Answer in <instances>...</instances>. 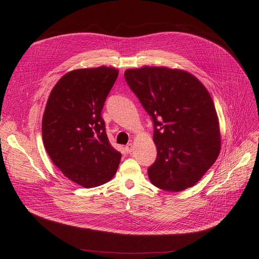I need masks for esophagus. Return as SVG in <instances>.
<instances>
[{
  "label": "esophagus",
  "mask_w": 259,
  "mask_h": 259,
  "mask_svg": "<svg viewBox=\"0 0 259 259\" xmlns=\"http://www.w3.org/2000/svg\"><path fill=\"white\" fill-rule=\"evenodd\" d=\"M125 150L127 153H131L132 150H133V145L132 144H128L126 147H125Z\"/></svg>",
  "instance_id": "34e87169"
}]
</instances>
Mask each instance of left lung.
Listing matches in <instances>:
<instances>
[{
  "label": "left lung",
  "mask_w": 259,
  "mask_h": 259,
  "mask_svg": "<svg viewBox=\"0 0 259 259\" xmlns=\"http://www.w3.org/2000/svg\"><path fill=\"white\" fill-rule=\"evenodd\" d=\"M125 78L153 121L157 156L148 168L151 183L171 192L194 186L221 150L208 90L194 75L166 67L128 69Z\"/></svg>",
  "instance_id": "1"
}]
</instances>
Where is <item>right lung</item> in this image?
<instances>
[{
    "label": "right lung",
    "mask_w": 259,
    "mask_h": 259,
    "mask_svg": "<svg viewBox=\"0 0 259 259\" xmlns=\"http://www.w3.org/2000/svg\"><path fill=\"white\" fill-rule=\"evenodd\" d=\"M118 70L111 67L76 69L53 87L42 120L46 151L67 179L98 187L116 173L120 153L110 145L102 110Z\"/></svg>",
    "instance_id": "obj_1"
}]
</instances>
